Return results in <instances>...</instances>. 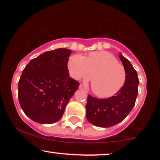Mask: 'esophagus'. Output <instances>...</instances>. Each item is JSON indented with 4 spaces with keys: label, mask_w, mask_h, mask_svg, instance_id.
Returning a JSON list of instances; mask_svg holds the SVG:
<instances>
[{
    "label": "esophagus",
    "mask_w": 160,
    "mask_h": 160,
    "mask_svg": "<svg viewBox=\"0 0 160 160\" xmlns=\"http://www.w3.org/2000/svg\"><path fill=\"white\" fill-rule=\"evenodd\" d=\"M79 89H84V86H83L82 84H80V85H79Z\"/></svg>",
    "instance_id": "esophagus-1"
}]
</instances>
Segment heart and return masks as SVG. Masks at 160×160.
<instances>
[{"instance_id":"1","label":"heart","mask_w":160,"mask_h":160,"mask_svg":"<svg viewBox=\"0 0 160 160\" xmlns=\"http://www.w3.org/2000/svg\"><path fill=\"white\" fill-rule=\"evenodd\" d=\"M68 68L76 80L87 81L92 77V89L100 98L117 95L126 82L127 73L123 65L107 52H91L87 58L80 54H74L70 58Z\"/></svg>"}]
</instances>
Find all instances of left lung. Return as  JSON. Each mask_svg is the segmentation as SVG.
<instances>
[{
  "label": "left lung",
  "instance_id": "1",
  "mask_svg": "<svg viewBox=\"0 0 160 160\" xmlns=\"http://www.w3.org/2000/svg\"><path fill=\"white\" fill-rule=\"evenodd\" d=\"M119 58L127 73L123 88L117 95L107 99H98L90 95L87 98V119L100 128H110L123 121L134 107L138 93L139 79L136 71L122 54Z\"/></svg>",
  "mask_w": 160,
  "mask_h": 160
}]
</instances>
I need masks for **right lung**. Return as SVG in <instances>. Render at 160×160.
Returning a JSON list of instances; mask_svg holds the SVG:
<instances>
[{
	"mask_svg": "<svg viewBox=\"0 0 160 160\" xmlns=\"http://www.w3.org/2000/svg\"><path fill=\"white\" fill-rule=\"evenodd\" d=\"M71 51L57 49L32 59L18 84L19 104L26 116L41 124L58 122L79 83L69 76Z\"/></svg>",
	"mask_w": 160,
	"mask_h": 160,
	"instance_id": "right-lung-1",
	"label": "right lung"
}]
</instances>
